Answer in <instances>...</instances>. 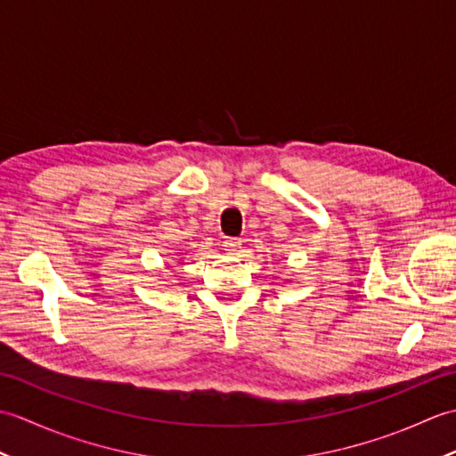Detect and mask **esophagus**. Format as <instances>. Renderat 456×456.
<instances>
[{
	"label": "esophagus",
	"instance_id": "1",
	"mask_svg": "<svg viewBox=\"0 0 456 456\" xmlns=\"http://www.w3.org/2000/svg\"><path fill=\"white\" fill-rule=\"evenodd\" d=\"M240 245H243V240L235 239V237H229V239L223 240V247H225V250H229V253H233V250L240 248Z\"/></svg>",
	"mask_w": 456,
	"mask_h": 456
}]
</instances>
